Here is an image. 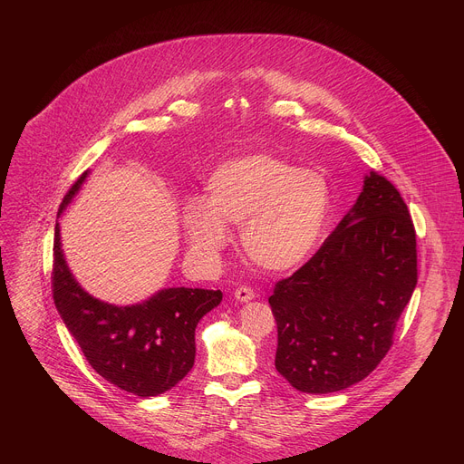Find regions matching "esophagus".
Segmentation results:
<instances>
[{
    "instance_id": "34e87169",
    "label": "esophagus",
    "mask_w": 464,
    "mask_h": 464,
    "mask_svg": "<svg viewBox=\"0 0 464 464\" xmlns=\"http://www.w3.org/2000/svg\"><path fill=\"white\" fill-rule=\"evenodd\" d=\"M235 299L240 303H247V301L255 299V292L249 286H240L235 290Z\"/></svg>"
}]
</instances>
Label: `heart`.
<instances>
[{"label":"heart","instance_id":"heart-1","mask_svg":"<svg viewBox=\"0 0 464 464\" xmlns=\"http://www.w3.org/2000/svg\"><path fill=\"white\" fill-rule=\"evenodd\" d=\"M208 198H192L181 222L192 251L215 260L231 242L227 224L242 226V247L266 272L295 270L324 235L333 192L328 179L274 154H247L217 167Z\"/></svg>","mask_w":464,"mask_h":464}]
</instances>
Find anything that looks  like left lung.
<instances>
[{
    "label": "left lung",
    "mask_w": 464,
    "mask_h": 464,
    "mask_svg": "<svg viewBox=\"0 0 464 464\" xmlns=\"http://www.w3.org/2000/svg\"><path fill=\"white\" fill-rule=\"evenodd\" d=\"M417 286V240L391 181L369 172L317 253L276 285V369L310 394L347 389L383 360Z\"/></svg>",
    "instance_id": "1"
}]
</instances>
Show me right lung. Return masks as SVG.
<instances>
[{
  "label": "right lung",
  "mask_w": 464,
  "mask_h": 464,
  "mask_svg": "<svg viewBox=\"0 0 464 464\" xmlns=\"http://www.w3.org/2000/svg\"><path fill=\"white\" fill-rule=\"evenodd\" d=\"M90 170L65 194L58 217L72 204ZM53 297L56 310L90 365L110 383L141 399L181 382L194 365V330L222 301L220 290L163 288L136 304H110L90 295L63 256L54 226Z\"/></svg>",
  "instance_id": "add662e5"
}]
</instances>
